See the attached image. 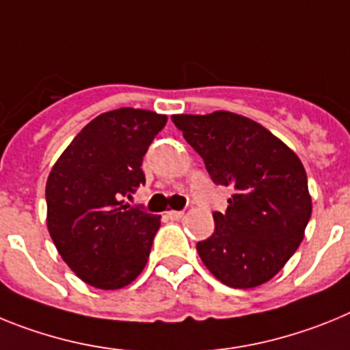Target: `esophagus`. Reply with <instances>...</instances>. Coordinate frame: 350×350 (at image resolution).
Wrapping results in <instances>:
<instances>
[{"instance_id": "34e87169", "label": "esophagus", "mask_w": 350, "mask_h": 350, "mask_svg": "<svg viewBox=\"0 0 350 350\" xmlns=\"http://www.w3.org/2000/svg\"><path fill=\"white\" fill-rule=\"evenodd\" d=\"M185 213L183 211H174V209H171V211L165 213L167 218H171V220H179V218H183Z\"/></svg>"}]
</instances>
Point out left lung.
I'll return each instance as SVG.
<instances>
[{"label": "left lung", "mask_w": 350, "mask_h": 350, "mask_svg": "<svg viewBox=\"0 0 350 350\" xmlns=\"http://www.w3.org/2000/svg\"><path fill=\"white\" fill-rule=\"evenodd\" d=\"M172 121L213 183L232 190L227 211L213 213L215 232L197 243L200 259L229 287L266 284L297 250L312 215L301 160L262 124L234 112Z\"/></svg>", "instance_id": "obj_1"}]
</instances>
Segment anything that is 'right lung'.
<instances>
[{
    "label": "right lung",
    "instance_id": "add662e5",
    "mask_svg": "<svg viewBox=\"0 0 350 350\" xmlns=\"http://www.w3.org/2000/svg\"><path fill=\"white\" fill-rule=\"evenodd\" d=\"M167 116L103 112L84 126L47 178V229L62 259L86 284L114 291L144 269L160 217L123 204L146 183L142 157Z\"/></svg>",
    "mask_w": 350,
    "mask_h": 350
}]
</instances>
